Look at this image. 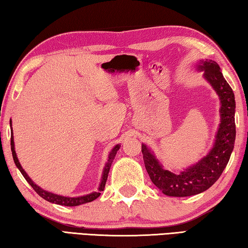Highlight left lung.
<instances>
[{"mask_svg":"<svg viewBox=\"0 0 248 248\" xmlns=\"http://www.w3.org/2000/svg\"><path fill=\"white\" fill-rule=\"evenodd\" d=\"M199 69L204 71L205 79L211 84L221 100V124L215 145L209 154L182 173L174 174L163 169L146 145L142 144L146 171L152 183L166 196L188 197L207 190L219 179L234 148L236 130L233 91L215 61H202Z\"/></svg>","mask_w":248,"mask_h":248,"instance_id":"left-lung-1","label":"left lung"}]
</instances>
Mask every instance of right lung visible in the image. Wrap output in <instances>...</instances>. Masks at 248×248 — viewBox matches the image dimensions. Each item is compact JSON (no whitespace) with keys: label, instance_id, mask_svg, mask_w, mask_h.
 <instances>
[{"label":"right lung","instance_id":"add662e5","mask_svg":"<svg viewBox=\"0 0 248 248\" xmlns=\"http://www.w3.org/2000/svg\"><path fill=\"white\" fill-rule=\"evenodd\" d=\"M119 148H120V144H117L115 148L111 150L110 154H109L107 164H106V166H105L104 171H103L102 183H100V185H99L98 191H94V192H92V194L86 195V196L75 197V198H71V197H64V196L56 195V194H52V192H49V191H46L44 189H41L39 186H37V185L33 183L31 178L28 177V175L26 174V171L23 170L22 165L19 164L17 156H16V152H15V148H14L13 131H12V136H11V150H12V154H13V158H14L15 164H16V166H17V169L20 170V173H22V175L24 176L25 179H26L27 182H28V184L31 185V186L33 188V190H35L37 194H38L41 197V198H44L45 200L49 201V202L61 204V205H68V207H74V205H79V204H83V203H86V202H91V201H93L96 198H98V197L100 196V191L104 190L105 185H106L109 170H110L111 163H112V161H114V158H115L116 154H117V151L119 150Z\"/></svg>","mask_w":248,"mask_h":248}]
</instances>
